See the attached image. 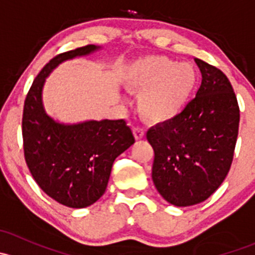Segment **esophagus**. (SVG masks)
Here are the masks:
<instances>
[{
	"label": "esophagus",
	"instance_id": "1",
	"mask_svg": "<svg viewBox=\"0 0 255 255\" xmlns=\"http://www.w3.org/2000/svg\"><path fill=\"white\" fill-rule=\"evenodd\" d=\"M133 135H134L135 139L139 140V139H142V138H144V135H145V132H144L143 128L134 127V128H133Z\"/></svg>",
	"mask_w": 255,
	"mask_h": 255
}]
</instances>
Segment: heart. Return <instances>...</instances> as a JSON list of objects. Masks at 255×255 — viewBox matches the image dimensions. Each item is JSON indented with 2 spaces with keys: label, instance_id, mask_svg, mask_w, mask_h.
<instances>
[{
  "label": "heart",
  "instance_id": "1",
  "mask_svg": "<svg viewBox=\"0 0 255 255\" xmlns=\"http://www.w3.org/2000/svg\"><path fill=\"white\" fill-rule=\"evenodd\" d=\"M125 80L130 91L140 94L138 110L144 120L161 125L184 111L196 85L197 73L190 64L154 55L133 63Z\"/></svg>",
  "mask_w": 255,
  "mask_h": 255
}]
</instances>
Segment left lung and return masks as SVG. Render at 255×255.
Segmentation results:
<instances>
[{"instance_id": "8db88e82", "label": "left lung", "mask_w": 255, "mask_h": 255, "mask_svg": "<svg viewBox=\"0 0 255 255\" xmlns=\"http://www.w3.org/2000/svg\"><path fill=\"white\" fill-rule=\"evenodd\" d=\"M201 86L184 111L146 132L154 149L151 179L171 205L192 206L220 187L232 165L239 127V107L227 76L195 59Z\"/></svg>"}]
</instances>
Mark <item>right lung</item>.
Wrapping results in <instances>:
<instances>
[{"instance_id": "obj_1", "label": "right lung", "mask_w": 255, "mask_h": 255, "mask_svg": "<svg viewBox=\"0 0 255 255\" xmlns=\"http://www.w3.org/2000/svg\"><path fill=\"white\" fill-rule=\"evenodd\" d=\"M99 49L85 45L51 59L33 81L23 107V149L28 169L48 196L71 208L90 206L105 194L113 161L134 143L125 120L64 125L43 107L42 90L53 69Z\"/></svg>"}]
</instances>
